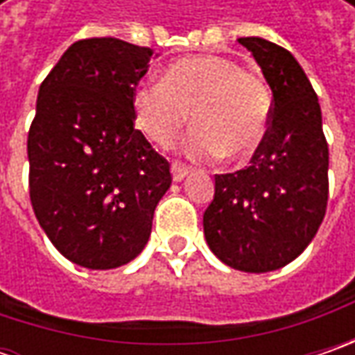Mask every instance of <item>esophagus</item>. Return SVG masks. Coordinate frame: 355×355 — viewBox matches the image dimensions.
<instances>
[{
    "label": "esophagus",
    "mask_w": 355,
    "mask_h": 355,
    "mask_svg": "<svg viewBox=\"0 0 355 355\" xmlns=\"http://www.w3.org/2000/svg\"><path fill=\"white\" fill-rule=\"evenodd\" d=\"M187 173H189V168H187V166H184V164H178V162H173V164H171V175H173V182H182Z\"/></svg>",
    "instance_id": "34e87169"
}]
</instances>
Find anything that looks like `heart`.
<instances>
[{
    "mask_svg": "<svg viewBox=\"0 0 355 355\" xmlns=\"http://www.w3.org/2000/svg\"><path fill=\"white\" fill-rule=\"evenodd\" d=\"M270 90L263 75L241 69L223 55H193L170 62L159 83L134 90V122L159 148H171L189 124V152L249 162L265 142L270 124Z\"/></svg>",
    "mask_w": 355,
    "mask_h": 355,
    "instance_id": "obj_1",
    "label": "heart"
}]
</instances>
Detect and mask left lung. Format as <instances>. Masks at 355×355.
<instances>
[{
  "label": "left lung",
  "instance_id": "8db88e82",
  "mask_svg": "<svg viewBox=\"0 0 355 355\" xmlns=\"http://www.w3.org/2000/svg\"><path fill=\"white\" fill-rule=\"evenodd\" d=\"M272 90L270 124L251 166L215 175L203 231L219 261L245 272L288 265L308 247L328 205V142L318 96L280 45L241 37Z\"/></svg>",
  "mask_w": 355,
  "mask_h": 355
}]
</instances>
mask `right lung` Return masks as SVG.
Returning a JSON list of instances; mask_svg holds the SVG:
<instances>
[{
    "instance_id": "1",
    "label": "right lung",
    "mask_w": 355,
    "mask_h": 355,
    "mask_svg": "<svg viewBox=\"0 0 355 355\" xmlns=\"http://www.w3.org/2000/svg\"><path fill=\"white\" fill-rule=\"evenodd\" d=\"M152 49L80 39L41 83L27 136L35 217L57 251L87 268H116L146 247L170 162L134 128L132 96Z\"/></svg>"
}]
</instances>
